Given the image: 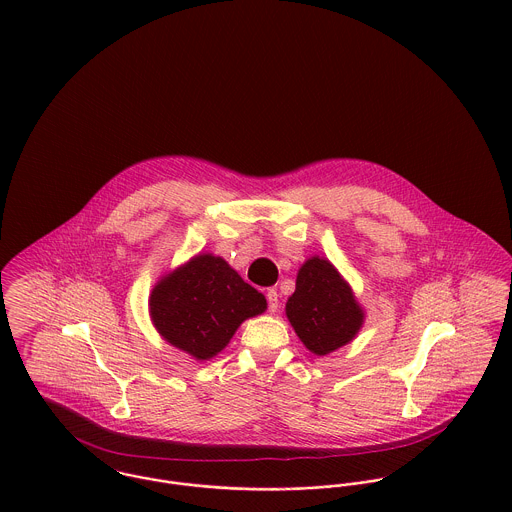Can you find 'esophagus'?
<instances>
[{
	"label": "esophagus",
	"instance_id": "34e87169",
	"mask_svg": "<svg viewBox=\"0 0 512 512\" xmlns=\"http://www.w3.org/2000/svg\"><path fill=\"white\" fill-rule=\"evenodd\" d=\"M266 299H268V309L274 313V311H278V305H280V295L276 290H268L266 292Z\"/></svg>",
	"mask_w": 512,
	"mask_h": 512
}]
</instances>
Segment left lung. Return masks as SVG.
Here are the masks:
<instances>
[{
    "label": "left lung",
    "instance_id": "1",
    "mask_svg": "<svg viewBox=\"0 0 512 512\" xmlns=\"http://www.w3.org/2000/svg\"><path fill=\"white\" fill-rule=\"evenodd\" d=\"M286 315L301 343L319 357L353 341L365 319L347 282L323 258L299 268Z\"/></svg>",
    "mask_w": 512,
    "mask_h": 512
}]
</instances>
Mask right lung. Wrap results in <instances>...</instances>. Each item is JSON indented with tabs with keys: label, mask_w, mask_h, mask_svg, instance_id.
Segmentation results:
<instances>
[{
	"label": "right lung",
	"mask_w": 512,
	"mask_h": 512,
	"mask_svg": "<svg viewBox=\"0 0 512 512\" xmlns=\"http://www.w3.org/2000/svg\"><path fill=\"white\" fill-rule=\"evenodd\" d=\"M149 311L167 343L207 361L244 319L266 311V297L219 256L199 254L153 288Z\"/></svg>",
	"instance_id": "1"
}]
</instances>
